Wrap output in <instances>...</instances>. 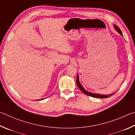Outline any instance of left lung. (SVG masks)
<instances>
[{"mask_svg":"<svg viewBox=\"0 0 135 135\" xmlns=\"http://www.w3.org/2000/svg\"><path fill=\"white\" fill-rule=\"evenodd\" d=\"M113 27H114V29L115 30V31L118 32L119 33V34L122 35V32L121 31V30H120V28L117 27L116 25H113ZM76 84L78 86V88L80 89V90H81L82 93L84 94H86L87 95H89V96H91L92 97H94V98H108V97H110V96H112V95H113L114 93H115V92L113 94H109V95H101V94H95V93H91V92H88L86 90L84 89V88L83 87V86L82 85V84L80 83L79 82V75L78 74L77 75V78H76Z\"/></svg>","mask_w":135,"mask_h":135,"instance_id":"left-lung-1","label":"left lung"}]
</instances>
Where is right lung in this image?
<instances>
[{
  "mask_svg": "<svg viewBox=\"0 0 135 135\" xmlns=\"http://www.w3.org/2000/svg\"><path fill=\"white\" fill-rule=\"evenodd\" d=\"M44 98H42V99H40V100H44Z\"/></svg>",
  "mask_w": 135,
  "mask_h": 135,
  "instance_id": "right-lung-1",
  "label": "right lung"
}]
</instances>
